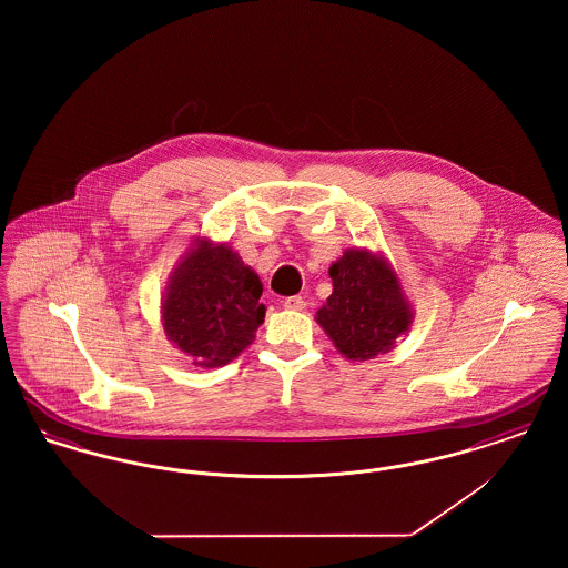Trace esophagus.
Returning a JSON list of instances; mask_svg holds the SVG:
<instances>
[{
	"label": "esophagus",
	"mask_w": 568,
	"mask_h": 568,
	"mask_svg": "<svg viewBox=\"0 0 568 568\" xmlns=\"http://www.w3.org/2000/svg\"><path fill=\"white\" fill-rule=\"evenodd\" d=\"M283 306L290 308V311H304L306 308V300L302 296L285 297Z\"/></svg>",
	"instance_id": "esophagus-1"
}]
</instances>
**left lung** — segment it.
<instances>
[{"label": "left lung", "mask_w": 568, "mask_h": 568, "mask_svg": "<svg viewBox=\"0 0 568 568\" xmlns=\"http://www.w3.org/2000/svg\"><path fill=\"white\" fill-rule=\"evenodd\" d=\"M332 294L317 311L334 347L353 362L394 349L413 324V308L387 260L368 248H347L329 266Z\"/></svg>", "instance_id": "obj_1"}]
</instances>
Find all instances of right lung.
Returning a JSON list of instances; mask_svg holds the SVG:
<instances>
[{"instance_id": "obj_1", "label": "right lung", "mask_w": 568, "mask_h": 568, "mask_svg": "<svg viewBox=\"0 0 568 568\" xmlns=\"http://www.w3.org/2000/svg\"><path fill=\"white\" fill-rule=\"evenodd\" d=\"M262 281L227 244L195 239L172 272L162 302L163 332L197 368H219L255 341L266 306Z\"/></svg>"}]
</instances>
